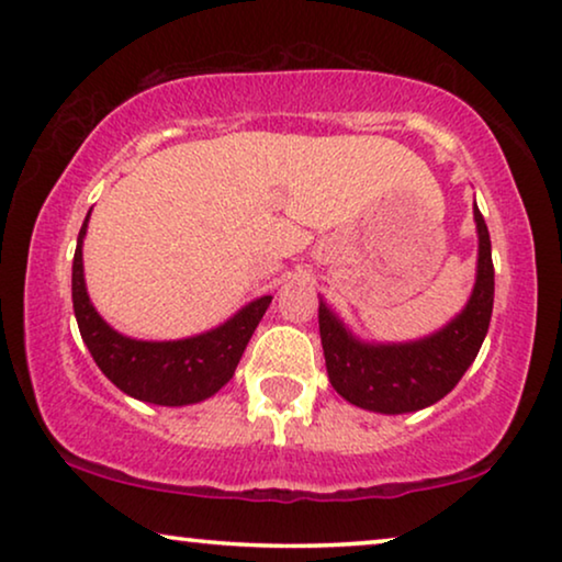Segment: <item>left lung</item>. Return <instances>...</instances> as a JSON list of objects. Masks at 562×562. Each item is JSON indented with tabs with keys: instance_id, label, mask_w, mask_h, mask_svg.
<instances>
[{
	"instance_id": "1",
	"label": "left lung",
	"mask_w": 562,
	"mask_h": 562,
	"mask_svg": "<svg viewBox=\"0 0 562 562\" xmlns=\"http://www.w3.org/2000/svg\"><path fill=\"white\" fill-rule=\"evenodd\" d=\"M479 263L468 304L437 333L409 342H366L319 299V337L327 375L345 402L379 414H406L448 396L479 356L494 310L491 237L479 206Z\"/></svg>"
}]
</instances>
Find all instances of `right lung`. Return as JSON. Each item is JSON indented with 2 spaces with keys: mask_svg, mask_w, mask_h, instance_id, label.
<instances>
[{
  "mask_svg": "<svg viewBox=\"0 0 562 562\" xmlns=\"http://www.w3.org/2000/svg\"><path fill=\"white\" fill-rule=\"evenodd\" d=\"M89 214L81 225L79 240H76L71 296L83 345L89 348L99 371L127 396L158 406L199 404L217 394L233 379L235 368L273 296L252 299L222 325L206 329L202 335L181 337V340H135V337L122 335L112 325H106L102 314L94 310L87 281H83L81 250Z\"/></svg>",
  "mask_w": 562,
  "mask_h": 562,
  "instance_id": "add662e5",
  "label": "right lung"
}]
</instances>
